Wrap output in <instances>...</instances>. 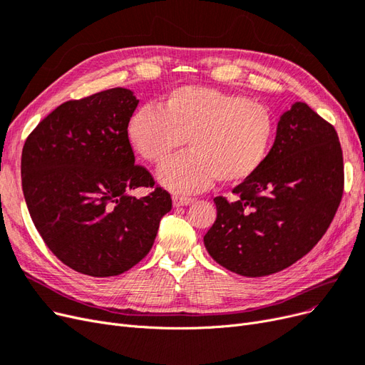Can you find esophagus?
<instances>
[{
	"instance_id": "obj_1",
	"label": "esophagus",
	"mask_w": 365,
	"mask_h": 365,
	"mask_svg": "<svg viewBox=\"0 0 365 365\" xmlns=\"http://www.w3.org/2000/svg\"><path fill=\"white\" fill-rule=\"evenodd\" d=\"M191 203H194V198H191V197H185V195H174L173 197V205L175 207L187 206V205H191Z\"/></svg>"
}]
</instances>
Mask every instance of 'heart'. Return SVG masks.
<instances>
[{
    "label": "heart",
    "mask_w": 365,
    "mask_h": 365,
    "mask_svg": "<svg viewBox=\"0 0 365 365\" xmlns=\"http://www.w3.org/2000/svg\"><path fill=\"white\" fill-rule=\"evenodd\" d=\"M276 123L267 106L207 86L168 92L160 109L143 106L128 120L133 150L150 163L165 162L185 139L190 151L158 171L167 190L192 194L215 179L238 183L261 168L273 145Z\"/></svg>",
    "instance_id": "obj_1"
}]
</instances>
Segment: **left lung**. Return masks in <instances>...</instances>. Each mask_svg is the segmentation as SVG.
Returning a JSON list of instances; mask_svg holds the SVG:
<instances>
[{
	"mask_svg": "<svg viewBox=\"0 0 365 365\" xmlns=\"http://www.w3.org/2000/svg\"><path fill=\"white\" fill-rule=\"evenodd\" d=\"M343 151L332 124L307 103L280 116L274 144L227 202L215 197L217 220L205 247L221 267L261 277L297 262L322 240L343 197Z\"/></svg>",
	"mask_w": 365,
	"mask_h": 365,
	"instance_id": "1",
	"label": "left lung"
}]
</instances>
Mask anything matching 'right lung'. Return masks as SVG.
Instances as JSON below:
<instances>
[{
    "label": "right lung",
    "mask_w": 365,
    "mask_h": 365,
    "mask_svg": "<svg viewBox=\"0 0 365 365\" xmlns=\"http://www.w3.org/2000/svg\"><path fill=\"white\" fill-rule=\"evenodd\" d=\"M139 100L113 88L56 108L29 135L21 158L22 191L48 249L69 268L93 277L118 276L144 259L170 194H128L155 187L135 163L127 124Z\"/></svg>",
    "instance_id": "obj_1"
}]
</instances>
